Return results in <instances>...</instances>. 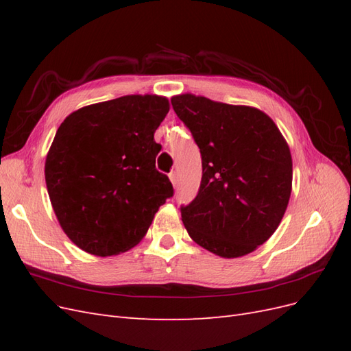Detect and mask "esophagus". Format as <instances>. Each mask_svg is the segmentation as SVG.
<instances>
[{"label":"esophagus","mask_w":351,"mask_h":351,"mask_svg":"<svg viewBox=\"0 0 351 351\" xmlns=\"http://www.w3.org/2000/svg\"><path fill=\"white\" fill-rule=\"evenodd\" d=\"M168 177H169V180H171L173 186H176V184H177V177H176V173H174V171H171V173L168 174Z\"/></svg>","instance_id":"34e87169"}]
</instances>
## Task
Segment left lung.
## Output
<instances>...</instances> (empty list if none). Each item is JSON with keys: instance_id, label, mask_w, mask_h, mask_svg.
I'll list each match as a JSON object with an SVG mask.
<instances>
[{"instance_id": "left-lung-1", "label": "left lung", "mask_w": 351, "mask_h": 351, "mask_svg": "<svg viewBox=\"0 0 351 351\" xmlns=\"http://www.w3.org/2000/svg\"><path fill=\"white\" fill-rule=\"evenodd\" d=\"M171 104L202 156L199 192L180 208L189 236L218 256H244L274 234L289 205V145L256 108L190 93Z\"/></svg>"}]
</instances>
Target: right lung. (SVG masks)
<instances>
[{
	"label": "right lung",
	"instance_id": "1",
	"mask_svg": "<svg viewBox=\"0 0 351 351\" xmlns=\"http://www.w3.org/2000/svg\"><path fill=\"white\" fill-rule=\"evenodd\" d=\"M168 111L167 98L127 95L74 111L58 127L45 182L61 228L82 250L132 249L174 195L155 167L161 145L154 133Z\"/></svg>",
	"mask_w": 351,
	"mask_h": 351
}]
</instances>
